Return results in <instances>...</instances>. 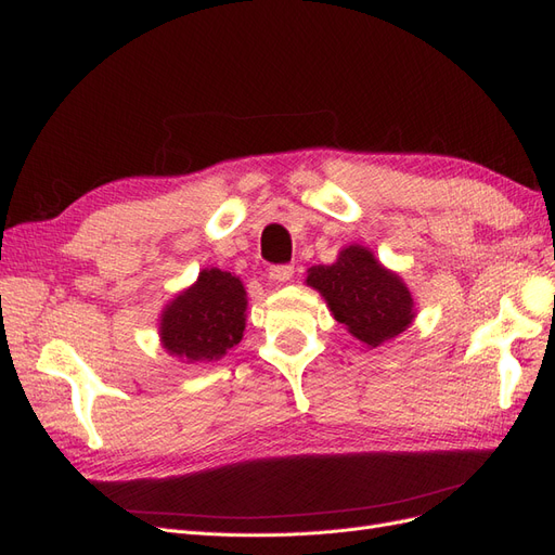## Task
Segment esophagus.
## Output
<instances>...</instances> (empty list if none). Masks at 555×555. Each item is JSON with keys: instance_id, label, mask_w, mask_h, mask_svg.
I'll use <instances>...</instances> for the list:
<instances>
[{"instance_id": "1", "label": "esophagus", "mask_w": 555, "mask_h": 555, "mask_svg": "<svg viewBox=\"0 0 555 555\" xmlns=\"http://www.w3.org/2000/svg\"><path fill=\"white\" fill-rule=\"evenodd\" d=\"M269 278L275 284H286L294 278V266H273V269L269 271Z\"/></svg>"}]
</instances>
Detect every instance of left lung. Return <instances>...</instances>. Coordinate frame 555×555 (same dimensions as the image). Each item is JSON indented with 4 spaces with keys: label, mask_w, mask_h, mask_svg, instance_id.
<instances>
[{
    "label": "left lung",
    "mask_w": 555,
    "mask_h": 555,
    "mask_svg": "<svg viewBox=\"0 0 555 555\" xmlns=\"http://www.w3.org/2000/svg\"><path fill=\"white\" fill-rule=\"evenodd\" d=\"M305 284L317 289L333 317L370 349L399 337L417 314L409 284L360 243L341 247L331 266H312Z\"/></svg>",
    "instance_id": "1"
}]
</instances>
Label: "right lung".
Returning a JSON list of instances; mask_svg holds the SVG:
<instances>
[{
  "label": "right lung",
  "instance_id": "right-lung-1",
  "mask_svg": "<svg viewBox=\"0 0 555 555\" xmlns=\"http://www.w3.org/2000/svg\"><path fill=\"white\" fill-rule=\"evenodd\" d=\"M247 294L238 275L202 269L171 298L158 319L163 349L185 365L220 360L243 339Z\"/></svg>",
  "mask_w": 555,
  "mask_h": 555
}]
</instances>
